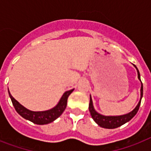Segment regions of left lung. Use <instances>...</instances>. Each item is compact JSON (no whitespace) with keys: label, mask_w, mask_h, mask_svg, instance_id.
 <instances>
[{"label":"left lung","mask_w":151,"mask_h":151,"mask_svg":"<svg viewBox=\"0 0 151 151\" xmlns=\"http://www.w3.org/2000/svg\"><path fill=\"white\" fill-rule=\"evenodd\" d=\"M134 66H135L136 68V70H137L138 78L139 80L141 81L140 74H139V72L138 69H137V67H136L135 65H134ZM141 84H142V85H141L140 89V100H139V103L137 104V106H136V108H135L133 110H132L130 113L124 115H120V116H104V115L100 114H99L98 112H96V110L94 109L93 103H92V97L90 96V102L88 109H89V112L90 114H91V116H92V119L94 120L95 122H96V123L98 125H99V126L102 127V128H104V129H116V128H118V127L122 126V124H125L126 122H129V121L136 114V113L138 112L139 108V106H140L141 99H142V97H143V83L141 82Z\"/></svg>","instance_id":"1"}]
</instances>
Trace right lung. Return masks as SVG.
Here are the masks:
<instances>
[{
  "instance_id": "add662e5",
  "label": "right lung",
  "mask_w": 151,
  "mask_h": 151,
  "mask_svg": "<svg viewBox=\"0 0 151 151\" xmlns=\"http://www.w3.org/2000/svg\"><path fill=\"white\" fill-rule=\"evenodd\" d=\"M73 90L74 89H71L64 92L58 104L55 107L45 111H32L28 110L13 98L9 90H8V94L15 110L20 116H22L25 119L29 120L34 124H47L54 122L55 120L57 119L63 113L67 105V99Z\"/></svg>"
}]
</instances>
